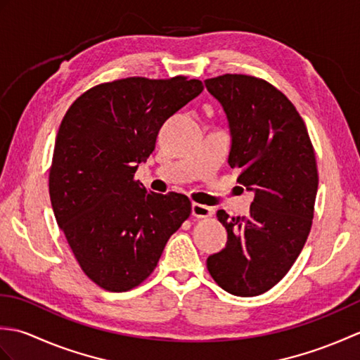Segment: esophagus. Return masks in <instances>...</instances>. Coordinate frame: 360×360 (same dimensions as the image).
Returning <instances> with one entry per match:
<instances>
[{
    "mask_svg": "<svg viewBox=\"0 0 360 360\" xmlns=\"http://www.w3.org/2000/svg\"><path fill=\"white\" fill-rule=\"evenodd\" d=\"M212 213H213V210L210 207H207V205H202L198 202L192 204V215L195 218H207V217H212Z\"/></svg>",
    "mask_w": 360,
    "mask_h": 360,
    "instance_id": "obj_1",
    "label": "esophagus"
}]
</instances>
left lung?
<instances>
[{"label":"left lung","instance_id":"8db88e82","mask_svg":"<svg viewBox=\"0 0 360 360\" xmlns=\"http://www.w3.org/2000/svg\"><path fill=\"white\" fill-rule=\"evenodd\" d=\"M204 83L227 116L229 165L255 195L249 217L218 210L227 243L207 269L229 294L254 297L285 277L307 243L319 187L314 148L295 106L271 83L243 74Z\"/></svg>","mask_w":360,"mask_h":360}]
</instances>
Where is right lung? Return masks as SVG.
<instances>
[{
    "instance_id": "add662e5",
    "label": "right lung",
    "mask_w": 360,
    "mask_h": 360,
    "mask_svg": "<svg viewBox=\"0 0 360 360\" xmlns=\"http://www.w3.org/2000/svg\"><path fill=\"white\" fill-rule=\"evenodd\" d=\"M202 89L182 75L128 77L88 89L65 114L49 172L52 210L82 271L106 290L141 285L190 217L186 195L148 192L134 173L164 122Z\"/></svg>"
}]
</instances>
